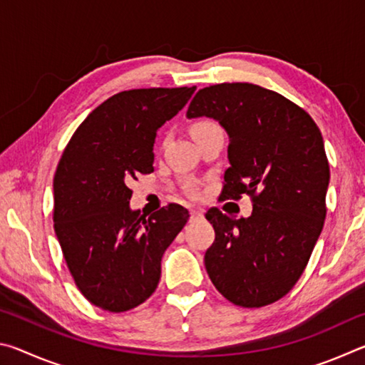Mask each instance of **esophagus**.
<instances>
[{
	"label": "esophagus",
	"instance_id": "1",
	"mask_svg": "<svg viewBox=\"0 0 365 365\" xmlns=\"http://www.w3.org/2000/svg\"><path fill=\"white\" fill-rule=\"evenodd\" d=\"M190 215H191V219H193V220L202 219V217H205V211H201V209H191Z\"/></svg>",
	"mask_w": 365,
	"mask_h": 365
}]
</instances>
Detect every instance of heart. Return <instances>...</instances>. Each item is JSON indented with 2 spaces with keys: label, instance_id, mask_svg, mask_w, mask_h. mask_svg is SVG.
Wrapping results in <instances>:
<instances>
[{
  "label": "heart",
  "instance_id": "1",
  "mask_svg": "<svg viewBox=\"0 0 365 365\" xmlns=\"http://www.w3.org/2000/svg\"><path fill=\"white\" fill-rule=\"evenodd\" d=\"M214 125H217V123L215 122H211V120H197V122H195L193 125H191V133H200V132H202V130H206V128H211V127H214ZM188 191L190 193H195L196 191V187L193 183L190 185L188 187Z\"/></svg>",
  "mask_w": 365,
  "mask_h": 365
}]
</instances>
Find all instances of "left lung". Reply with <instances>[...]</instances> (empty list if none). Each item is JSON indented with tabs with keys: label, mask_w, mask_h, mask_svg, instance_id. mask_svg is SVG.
<instances>
[{
	"label": "left lung",
	"mask_w": 365,
	"mask_h": 365,
	"mask_svg": "<svg viewBox=\"0 0 365 365\" xmlns=\"http://www.w3.org/2000/svg\"><path fill=\"white\" fill-rule=\"evenodd\" d=\"M187 117L217 120L228 135L222 197L252 196L250 217L207 211L209 279L233 304H272L299 280L322 232L330 182L322 133L304 109L252 83L206 86Z\"/></svg>",
	"instance_id": "left-lung-1"
}]
</instances>
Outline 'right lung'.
I'll use <instances>...</instances> for the list:
<instances>
[{
	"label": "right lung",
	"mask_w": 365,
	"mask_h": 365,
	"mask_svg": "<svg viewBox=\"0 0 365 365\" xmlns=\"http://www.w3.org/2000/svg\"><path fill=\"white\" fill-rule=\"evenodd\" d=\"M196 86L120 91L80 123L54 175V232L91 304L125 312L160 279L165 250L188 222L169 205L146 217L130 207L132 180L151 174L156 132L182 110Z\"/></svg>",
	"instance_id": "add662e5"
}]
</instances>
